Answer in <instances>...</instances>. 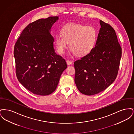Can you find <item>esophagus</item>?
<instances>
[{"mask_svg": "<svg viewBox=\"0 0 134 134\" xmlns=\"http://www.w3.org/2000/svg\"><path fill=\"white\" fill-rule=\"evenodd\" d=\"M66 63H67V65H70L72 64V62L70 60H68L66 61Z\"/></svg>", "mask_w": 134, "mask_h": 134, "instance_id": "esophagus-1", "label": "esophagus"}]
</instances>
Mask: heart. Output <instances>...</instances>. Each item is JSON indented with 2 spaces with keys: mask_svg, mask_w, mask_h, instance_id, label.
<instances>
[{
  "mask_svg": "<svg viewBox=\"0 0 134 134\" xmlns=\"http://www.w3.org/2000/svg\"><path fill=\"white\" fill-rule=\"evenodd\" d=\"M97 37V32L93 26L71 23L63 27L61 35L55 36V42L60 54L64 53L69 43L71 52L76 56L82 57L93 49Z\"/></svg>",
  "mask_w": 134,
  "mask_h": 134,
  "instance_id": "obj_1",
  "label": "heart"
}]
</instances>
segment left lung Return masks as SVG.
Listing matches in <instances>:
<instances>
[{
    "instance_id": "8db88e82",
    "label": "left lung",
    "mask_w": 134,
    "mask_h": 134,
    "mask_svg": "<svg viewBox=\"0 0 134 134\" xmlns=\"http://www.w3.org/2000/svg\"><path fill=\"white\" fill-rule=\"evenodd\" d=\"M101 27L96 46L75 61V82L79 91L87 96L97 94L116 79L121 56V48L115 30L100 20Z\"/></svg>"
}]
</instances>
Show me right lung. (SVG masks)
I'll use <instances>...</instances> for the list:
<instances>
[{"mask_svg": "<svg viewBox=\"0 0 134 134\" xmlns=\"http://www.w3.org/2000/svg\"><path fill=\"white\" fill-rule=\"evenodd\" d=\"M58 16L36 20L26 26L14 48L17 78L26 89L47 96L56 89L66 69L65 60L55 53L50 32Z\"/></svg>", "mask_w": 134, "mask_h": 134, "instance_id": "right-lung-1", "label": "right lung"}]
</instances>
